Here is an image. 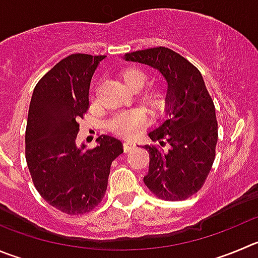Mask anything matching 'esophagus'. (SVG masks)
I'll return each mask as SVG.
<instances>
[{"label": "esophagus", "instance_id": "esophagus-1", "mask_svg": "<svg viewBox=\"0 0 258 258\" xmlns=\"http://www.w3.org/2000/svg\"><path fill=\"white\" fill-rule=\"evenodd\" d=\"M135 146H136V144H135L132 140H126L123 143V149L126 153H128V151H131L132 149H135Z\"/></svg>", "mask_w": 258, "mask_h": 258}]
</instances>
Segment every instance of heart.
Here are the masks:
<instances>
[{
  "instance_id": "obj_1",
  "label": "heart",
  "mask_w": 258,
  "mask_h": 258,
  "mask_svg": "<svg viewBox=\"0 0 258 258\" xmlns=\"http://www.w3.org/2000/svg\"><path fill=\"white\" fill-rule=\"evenodd\" d=\"M124 84L130 89L139 90L149 80V74L139 66H130L121 72ZM143 102L154 112H163L169 102V93L164 86H153L144 91ZM146 121V114L140 108L122 110L112 115L107 121V127L115 134L131 135Z\"/></svg>"
}]
</instances>
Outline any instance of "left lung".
Instances as JSON below:
<instances>
[{
	"label": "left lung",
	"mask_w": 258,
	"mask_h": 258,
	"mask_svg": "<svg viewBox=\"0 0 258 258\" xmlns=\"http://www.w3.org/2000/svg\"><path fill=\"white\" fill-rule=\"evenodd\" d=\"M123 58L154 67L168 83L167 118L149 132L161 146L145 145L150 163L144 183L159 199H188L205 183L218 143L215 105L201 72L165 47L126 53ZM164 146L168 149L163 151Z\"/></svg>",
	"instance_id": "8db88e82"
}]
</instances>
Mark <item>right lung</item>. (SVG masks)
Here are the masks:
<instances>
[{
    "label": "right lung",
    "mask_w": 258,
    "mask_h": 258,
    "mask_svg": "<svg viewBox=\"0 0 258 258\" xmlns=\"http://www.w3.org/2000/svg\"><path fill=\"white\" fill-rule=\"evenodd\" d=\"M105 56L76 53L59 61L38 81L29 107L25 158L40 196L69 215L99 205L112 162L123 153L118 139L102 135L98 145H76L79 119L89 108V88Z\"/></svg>",
    "instance_id": "right-lung-1"
}]
</instances>
